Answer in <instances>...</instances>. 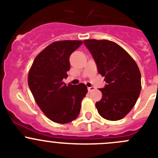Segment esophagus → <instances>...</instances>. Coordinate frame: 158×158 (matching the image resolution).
I'll return each instance as SVG.
<instances>
[{
    "label": "esophagus",
    "mask_w": 158,
    "mask_h": 158,
    "mask_svg": "<svg viewBox=\"0 0 158 158\" xmlns=\"http://www.w3.org/2000/svg\"><path fill=\"white\" fill-rule=\"evenodd\" d=\"M95 87H93V86L89 87V88H88V90H89V92H92V91L95 90Z\"/></svg>",
    "instance_id": "34e87169"
}]
</instances>
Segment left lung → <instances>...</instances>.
<instances>
[{"instance_id": "left-lung-1", "label": "left lung", "mask_w": 158, "mask_h": 158, "mask_svg": "<svg viewBox=\"0 0 158 158\" xmlns=\"http://www.w3.org/2000/svg\"><path fill=\"white\" fill-rule=\"evenodd\" d=\"M98 72L106 85L95 103L101 117L109 121L124 118L135 106L141 91V73L135 60L124 48L108 40H85Z\"/></svg>"}]
</instances>
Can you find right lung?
Segmentation results:
<instances>
[{
  "mask_svg": "<svg viewBox=\"0 0 158 158\" xmlns=\"http://www.w3.org/2000/svg\"><path fill=\"white\" fill-rule=\"evenodd\" d=\"M82 43L62 40L49 44L37 55L29 72V88L36 102L48 118L59 124L77 118L88 92L85 84L66 85L63 81L70 69L69 56Z\"/></svg>",
  "mask_w": 158,
  "mask_h": 158,
  "instance_id": "obj_1",
  "label": "right lung"
}]
</instances>
